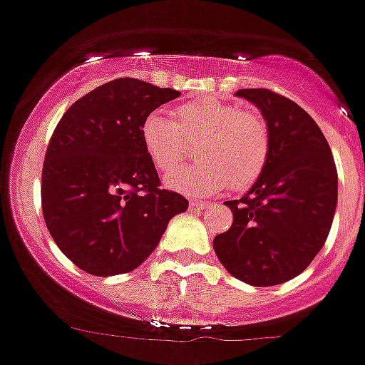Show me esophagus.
<instances>
[{"label":"esophagus","mask_w":365,"mask_h":365,"mask_svg":"<svg viewBox=\"0 0 365 365\" xmlns=\"http://www.w3.org/2000/svg\"><path fill=\"white\" fill-rule=\"evenodd\" d=\"M206 206H208V202L205 201H190V208L192 210H205Z\"/></svg>","instance_id":"esophagus-1"}]
</instances>
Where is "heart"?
Segmentation results:
<instances>
[{"mask_svg":"<svg viewBox=\"0 0 365 365\" xmlns=\"http://www.w3.org/2000/svg\"><path fill=\"white\" fill-rule=\"evenodd\" d=\"M148 157L159 172L175 170L188 155V143H199L197 160L166 177V186L186 195L214 193L230 182L245 190L263 173L270 153L265 118L252 109L221 100H193L175 111V120L150 113L140 125Z\"/></svg>","mask_w":365,"mask_h":365,"instance_id":"heart-1","label":"heart"}]
</instances>
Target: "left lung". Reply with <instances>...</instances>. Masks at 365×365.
Here are the masks:
<instances>
[{"label": "left lung", "mask_w": 365, "mask_h": 365, "mask_svg": "<svg viewBox=\"0 0 365 365\" xmlns=\"http://www.w3.org/2000/svg\"><path fill=\"white\" fill-rule=\"evenodd\" d=\"M235 95L265 118L270 153L252 188L225 202L234 221L215 235L214 250L234 278L279 285L307 269L327 240L336 210V166L318 124L296 102L270 89Z\"/></svg>", "instance_id": "1"}]
</instances>
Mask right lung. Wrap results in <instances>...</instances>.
Wrapping results in <instances>:
<instances>
[{"instance_id": "right-lung-1", "label": "right lung", "mask_w": 365, "mask_h": 365, "mask_svg": "<svg viewBox=\"0 0 365 365\" xmlns=\"http://www.w3.org/2000/svg\"><path fill=\"white\" fill-rule=\"evenodd\" d=\"M180 96L170 87L117 78L63 113L45 151L41 210L58 248L83 272L137 269L159 245L180 193L160 180L140 138L144 118Z\"/></svg>"}]
</instances>
